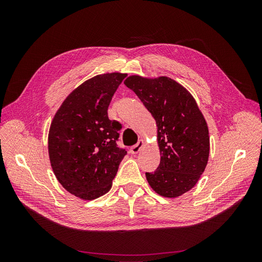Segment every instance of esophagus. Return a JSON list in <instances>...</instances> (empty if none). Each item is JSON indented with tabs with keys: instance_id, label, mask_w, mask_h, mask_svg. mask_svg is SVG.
<instances>
[{
	"instance_id": "esophagus-1",
	"label": "esophagus",
	"mask_w": 262,
	"mask_h": 262,
	"mask_svg": "<svg viewBox=\"0 0 262 262\" xmlns=\"http://www.w3.org/2000/svg\"><path fill=\"white\" fill-rule=\"evenodd\" d=\"M144 144H145L144 140H143V139H140V140H139V142H138V143H137L136 145H133V146H131V147H130V152H131L132 154H137V153H139V152H140V149L144 146Z\"/></svg>"
}]
</instances>
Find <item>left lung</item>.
Instances as JSON below:
<instances>
[{
	"label": "left lung",
	"mask_w": 262,
	"mask_h": 262,
	"mask_svg": "<svg viewBox=\"0 0 262 262\" xmlns=\"http://www.w3.org/2000/svg\"><path fill=\"white\" fill-rule=\"evenodd\" d=\"M154 117L161 162L145 172L148 185L165 198L192 189L209 161L210 136L196 101L184 86L167 76L131 75L124 81Z\"/></svg>",
	"instance_id": "left-lung-1"
}]
</instances>
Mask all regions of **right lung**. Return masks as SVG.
<instances>
[{
    "label": "right lung",
    "instance_id": "right-lung-1",
    "mask_svg": "<svg viewBox=\"0 0 262 262\" xmlns=\"http://www.w3.org/2000/svg\"><path fill=\"white\" fill-rule=\"evenodd\" d=\"M126 74L106 73L85 81L55 113L49 129L52 170L71 194L94 200L107 193L126 154L117 146L121 124L109 120L108 107Z\"/></svg>",
    "mask_w": 262,
    "mask_h": 262
}]
</instances>
